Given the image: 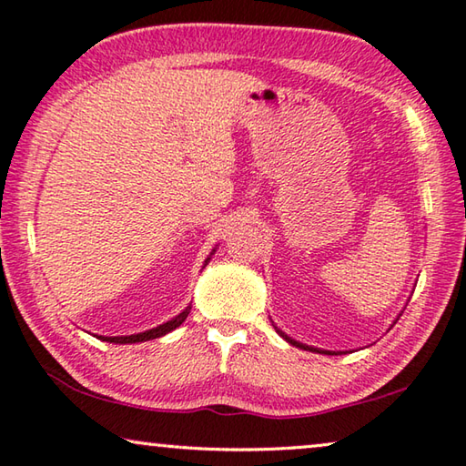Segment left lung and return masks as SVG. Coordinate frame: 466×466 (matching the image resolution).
I'll return each instance as SVG.
<instances>
[{
    "label": "left lung",
    "mask_w": 466,
    "mask_h": 466,
    "mask_svg": "<svg viewBox=\"0 0 466 466\" xmlns=\"http://www.w3.org/2000/svg\"><path fill=\"white\" fill-rule=\"evenodd\" d=\"M277 332H279V334H281V336L285 338V340H287V342H289V344H293V346H299V349H303V350H314V352H321V354H336V352H328V350H318V349H311V346H306V344H299V342H295V340H293V338H289V336H287V334H283V332H281V329H277Z\"/></svg>",
    "instance_id": "8db88e82"
}]
</instances>
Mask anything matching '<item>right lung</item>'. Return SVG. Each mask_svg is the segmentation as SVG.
I'll use <instances>...</instances> for the list:
<instances>
[{
  "instance_id": "1",
  "label": "right lung",
  "mask_w": 466,
  "mask_h": 466,
  "mask_svg": "<svg viewBox=\"0 0 466 466\" xmlns=\"http://www.w3.org/2000/svg\"><path fill=\"white\" fill-rule=\"evenodd\" d=\"M189 311H191V306H189V308H185L179 316L173 318L171 321H167V324H163V326H157V328H152V329H147V332L132 334V336H114V338H112V336H106V338L97 336V338H101V340H106V342H116V344H132V342H145V340H152V338H160V336H165V334L171 332V329H175L177 326H181L183 321H185V318L189 316Z\"/></svg>"
}]
</instances>
